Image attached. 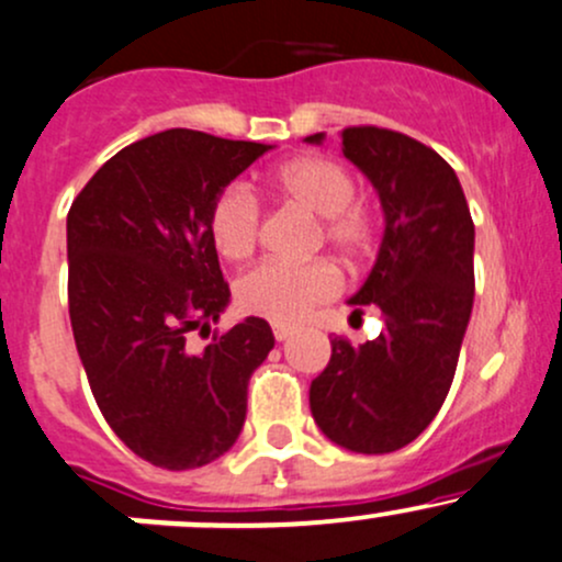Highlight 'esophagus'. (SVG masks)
Here are the masks:
<instances>
[{
    "label": "esophagus",
    "instance_id": "esophagus-1",
    "mask_svg": "<svg viewBox=\"0 0 562 562\" xmlns=\"http://www.w3.org/2000/svg\"><path fill=\"white\" fill-rule=\"evenodd\" d=\"M271 333H274L277 341H288L293 336V328L291 325H271Z\"/></svg>",
    "mask_w": 562,
    "mask_h": 562
}]
</instances>
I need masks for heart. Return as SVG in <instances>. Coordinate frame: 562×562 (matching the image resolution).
<instances>
[{
    "label": "heart",
    "mask_w": 562,
    "mask_h": 562,
    "mask_svg": "<svg viewBox=\"0 0 562 562\" xmlns=\"http://www.w3.org/2000/svg\"><path fill=\"white\" fill-rule=\"evenodd\" d=\"M267 189L306 213L317 215L323 239L344 261H360L373 245V221L366 207L355 205V181L341 165L325 157H301L280 165L267 176ZM261 211L250 191L229 187L213 200L207 229L215 250L226 261H245L258 243ZM341 288L338 271L328 261L293 263L267 261L243 274L234 299L245 314L293 325L325 304Z\"/></svg>",
    "instance_id": "1"
}]
</instances>
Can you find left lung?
<instances>
[{
    "label": "left lung",
    "mask_w": 562,
    "mask_h": 562,
    "mask_svg": "<svg viewBox=\"0 0 562 562\" xmlns=\"http://www.w3.org/2000/svg\"><path fill=\"white\" fill-rule=\"evenodd\" d=\"M341 151L366 172L384 211L379 256L349 304L379 306L384 330L360 347L333 338L310 408L336 446L392 453L429 427L451 390L472 317L474 224L451 165L416 138L347 127Z\"/></svg>",
    "instance_id": "8db88e82"
}]
</instances>
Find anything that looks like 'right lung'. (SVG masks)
I'll return each instance as SVG.
<instances>
[{"mask_svg": "<svg viewBox=\"0 0 562 562\" xmlns=\"http://www.w3.org/2000/svg\"><path fill=\"white\" fill-rule=\"evenodd\" d=\"M269 144L187 127L116 151L66 218L69 317L92 397L135 456L194 470L237 442L248 381L274 336L245 317L205 349L189 347L229 306L207 229L213 200Z\"/></svg>", "mask_w": 562, "mask_h": 562, "instance_id": "1", "label": "right lung"}]
</instances>
